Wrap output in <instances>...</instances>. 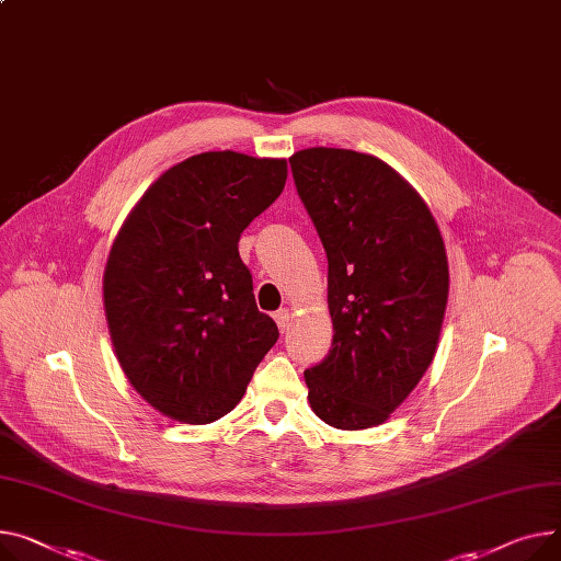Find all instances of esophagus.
Returning a JSON list of instances; mask_svg holds the SVG:
<instances>
[{"instance_id":"34e87169","label":"esophagus","mask_w":561,"mask_h":561,"mask_svg":"<svg viewBox=\"0 0 561 561\" xmlns=\"http://www.w3.org/2000/svg\"><path fill=\"white\" fill-rule=\"evenodd\" d=\"M275 322H277L279 331L284 333V331L288 329V322H290V311H288V309H279V311L275 313Z\"/></svg>"}]
</instances>
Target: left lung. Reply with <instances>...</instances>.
Returning <instances> with one entry per match:
<instances>
[{
  "label": "left lung",
  "mask_w": 561,
  "mask_h": 561,
  "mask_svg": "<svg viewBox=\"0 0 561 561\" xmlns=\"http://www.w3.org/2000/svg\"><path fill=\"white\" fill-rule=\"evenodd\" d=\"M329 261L333 343L305 371L329 426L383 424L435 358L449 261L424 198L383 160L313 146L288 158Z\"/></svg>",
  "instance_id": "left-lung-1"
}]
</instances>
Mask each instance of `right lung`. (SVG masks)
Instances as JSON below:
<instances>
[{
  "mask_svg": "<svg viewBox=\"0 0 561 561\" xmlns=\"http://www.w3.org/2000/svg\"><path fill=\"white\" fill-rule=\"evenodd\" d=\"M286 160L209 151L164 171L110 248L103 307L130 386L158 413L209 424L241 401L279 331L254 302L239 239L286 184Z\"/></svg>",
  "mask_w": 561,
  "mask_h": 561,
  "instance_id": "obj_1",
  "label": "right lung"
}]
</instances>
